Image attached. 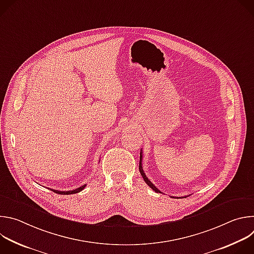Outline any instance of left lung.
Listing matches in <instances>:
<instances>
[{
    "instance_id": "left-lung-1",
    "label": "left lung",
    "mask_w": 254,
    "mask_h": 254,
    "mask_svg": "<svg viewBox=\"0 0 254 254\" xmlns=\"http://www.w3.org/2000/svg\"><path fill=\"white\" fill-rule=\"evenodd\" d=\"M141 162H142V151L140 150V153H139V166H138V169H139V173H140V175H141V177H142V179H143V181L144 182H146L156 193H161V194H164L163 192H161L152 182L151 181L148 179V177H147V175H146V173H144V171H143V169H142V164H141ZM187 196H183V197H174V196H171V198H177V199H179V198H186Z\"/></svg>"
}]
</instances>
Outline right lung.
<instances>
[{
    "label": "right lung",
    "instance_id": "1",
    "mask_svg": "<svg viewBox=\"0 0 254 254\" xmlns=\"http://www.w3.org/2000/svg\"><path fill=\"white\" fill-rule=\"evenodd\" d=\"M86 187V184L76 188V189H73L71 191H59V190H54V189H50L51 191H53L54 193H57V194H60V195H70V194H76V193H79L80 191H82L84 188ZM49 189V188H48Z\"/></svg>",
    "mask_w": 254,
    "mask_h": 254
}]
</instances>
